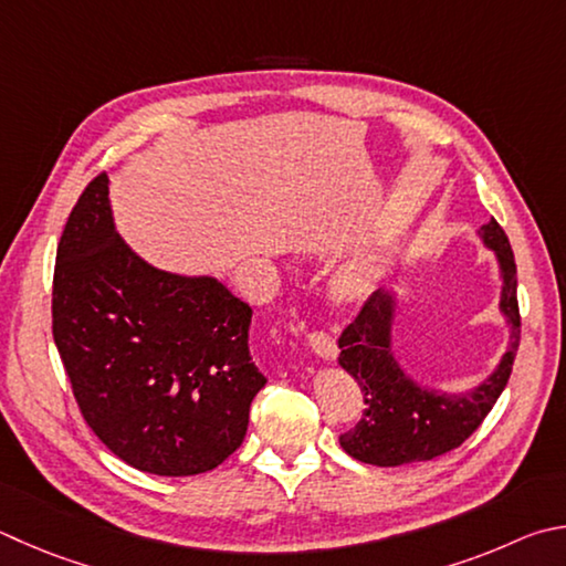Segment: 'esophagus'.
<instances>
[{
    "instance_id": "esophagus-1",
    "label": "esophagus",
    "mask_w": 566,
    "mask_h": 566,
    "mask_svg": "<svg viewBox=\"0 0 566 566\" xmlns=\"http://www.w3.org/2000/svg\"><path fill=\"white\" fill-rule=\"evenodd\" d=\"M306 338H310L312 352H314L318 358H324V361H336L338 348H336V342H334L332 334H326V332H312Z\"/></svg>"
}]
</instances>
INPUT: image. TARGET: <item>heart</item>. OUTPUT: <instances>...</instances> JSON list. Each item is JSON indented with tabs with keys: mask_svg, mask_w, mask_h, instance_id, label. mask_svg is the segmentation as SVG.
Segmentation results:
<instances>
[{
	"mask_svg": "<svg viewBox=\"0 0 566 566\" xmlns=\"http://www.w3.org/2000/svg\"><path fill=\"white\" fill-rule=\"evenodd\" d=\"M374 284L371 276L361 270H346L334 280V296L344 304H356L364 302L368 294H371Z\"/></svg>",
	"mask_w": 566,
	"mask_h": 566,
	"instance_id": "obj_1",
	"label": "heart"
}]
</instances>
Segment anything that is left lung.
Segmentation results:
<instances>
[{
	"label": "left lung",
	"mask_w": 566,
	"mask_h": 566,
	"mask_svg": "<svg viewBox=\"0 0 566 566\" xmlns=\"http://www.w3.org/2000/svg\"><path fill=\"white\" fill-rule=\"evenodd\" d=\"M480 238L495 250L502 274L500 312L510 324V346L485 381L465 394H440L418 386L390 352L394 294L374 292L338 338V364L354 376L364 394V416L338 436L348 455L378 468L433 460L465 443L505 390L520 346L517 264L497 220L480 228Z\"/></svg>",
	"instance_id": "obj_1"
}]
</instances>
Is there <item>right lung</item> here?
<instances>
[{
  "mask_svg": "<svg viewBox=\"0 0 566 566\" xmlns=\"http://www.w3.org/2000/svg\"><path fill=\"white\" fill-rule=\"evenodd\" d=\"M250 322L222 282L140 260L113 224L106 172L86 185L59 240L51 332L81 416L113 455L166 478L228 460L266 384Z\"/></svg>",
  "mask_w": 566,
  "mask_h": 566,
  "instance_id": "obj_1",
  "label": "right lung"
}]
</instances>
